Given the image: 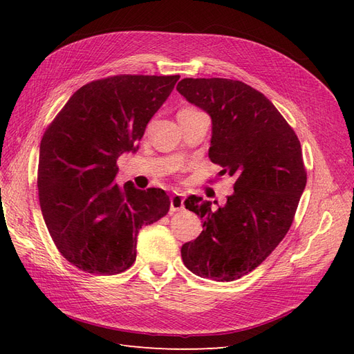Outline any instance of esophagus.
I'll return each instance as SVG.
<instances>
[{"mask_svg": "<svg viewBox=\"0 0 354 354\" xmlns=\"http://www.w3.org/2000/svg\"><path fill=\"white\" fill-rule=\"evenodd\" d=\"M171 212L176 211H183L185 209V198L181 194H174L171 196Z\"/></svg>", "mask_w": 354, "mask_h": 354, "instance_id": "1", "label": "esophagus"}]
</instances>
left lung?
Instances as JSON below:
<instances>
[{"label":"left lung","instance_id":"8db88e82","mask_svg":"<svg viewBox=\"0 0 354 354\" xmlns=\"http://www.w3.org/2000/svg\"><path fill=\"white\" fill-rule=\"evenodd\" d=\"M177 91L211 116L208 156L223 168L220 176L236 178L223 207L195 195L185 201L203 230L181 246V259L201 277L236 281L259 267L291 227L307 183L301 145L273 103L242 81L185 78Z\"/></svg>","mask_w":354,"mask_h":354}]
</instances>
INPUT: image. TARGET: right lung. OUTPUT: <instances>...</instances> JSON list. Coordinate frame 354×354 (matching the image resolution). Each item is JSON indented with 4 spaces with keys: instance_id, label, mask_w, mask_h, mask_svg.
<instances>
[{
    "instance_id": "1",
    "label": "right lung",
    "mask_w": 354,
    "mask_h": 354,
    "mask_svg": "<svg viewBox=\"0 0 354 354\" xmlns=\"http://www.w3.org/2000/svg\"><path fill=\"white\" fill-rule=\"evenodd\" d=\"M178 75H116L85 84L42 136L38 195L50 236L80 270L116 274L136 261L142 226L162 218V189L118 185L116 160L136 152Z\"/></svg>"
}]
</instances>
